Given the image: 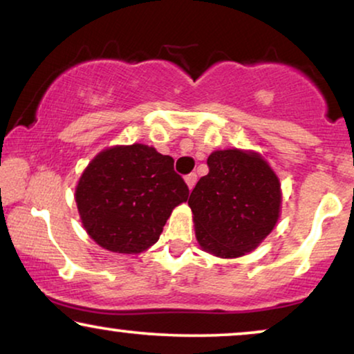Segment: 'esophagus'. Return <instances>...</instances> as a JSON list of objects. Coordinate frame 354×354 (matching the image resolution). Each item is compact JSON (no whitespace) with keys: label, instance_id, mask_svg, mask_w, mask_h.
Returning a JSON list of instances; mask_svg holds the SVG:
<instances>
[{"label":"esophagus","instance_id":"1","mask_svg":"<svg viewBox=\"0 0 354 354\" xmlns=\"http://www.w3.org/2000/svg\"><path fill=\"white\" fill-rule=\"evenodd\" d=\"M196 180H198L196 174H193V172H192V174H188V176L185 177V182H187V185H188V188H190V190H192L193 187H195Z\"/></svg>","mask_w":354,"mask_h":354}]
</instances>
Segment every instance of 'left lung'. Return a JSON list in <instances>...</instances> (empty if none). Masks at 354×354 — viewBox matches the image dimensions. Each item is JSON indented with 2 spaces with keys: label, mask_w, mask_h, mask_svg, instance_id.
<instances>
[{
  "label": "left lung",
  "mask_w": 354,
  "mask_h": 354,
  "mask_svg": "<svg viewBox=\"0 0 354 354\" xmlns=\"http://www.w3.org/2000/svg\"><path fill=\"white\" fill-rule=\"evenodd\" d=\"M207 167L188 198L198 243L221 258H239L274 229L282 201L279 178L263 158L240 149L214 151Z\"/></svg>",
  "instance_id": "8db88e82"
}]
</instances>
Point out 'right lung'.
I'll use <instances>...</instances> for the list:
<instances>
[{"mask_svg":"<svg viewBox=\"0 0 354 354\" xmlns=\"http://www.w3.org/2000/svg\"><path fill=\"white\" fill-rule=\"evenodd\" d=\"M174 159L147 145L104 149L75 190L82 224L96 243L137 254L156 243L172 209L188 198Z\"/></svg>","mask_w":354,"mask_h":354,"instance_id":"1","label":"right lung"}]
</instances>
